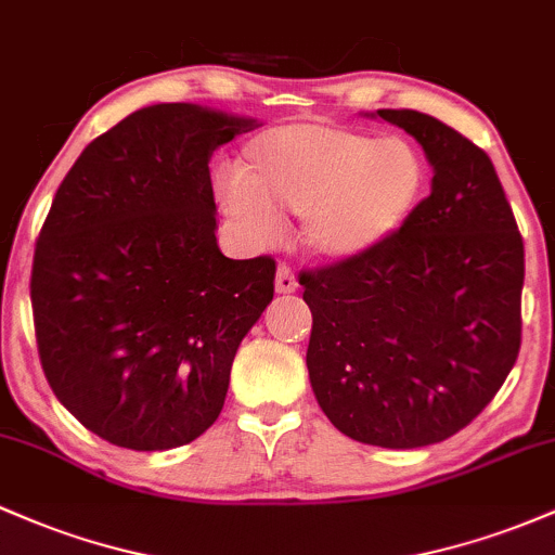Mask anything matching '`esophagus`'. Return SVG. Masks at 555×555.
Segmentation results:
<instances>
[{"instance_id": "1", "label": "esophagus", "mask_w": 555, "mask_h": 555, "mask_svg": "<svg viewBox=\"0 0 555 555\" xmlns=\"http://www.w3.org/2000/svg\"><path fill=\"white\" fill-rule=\"evenodd\" d=\"M297 289V276L289 266H279L276 271V292L279 295H289Z\"/></svg>"}]
</instances>
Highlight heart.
Returning a JSON list of instances; mask_svg holds the SVG:
<instances>
[{
    "label": "heart",
    "instance_id": "obj_1",
    "mask_svg": "<svg viewBox=\"0 0 555 555\" xmlns=\"http://www.w3.org/2000/svg\"><path fill=\"white\" fill-rule=\"evenodd\" d=\"M223 189L229 223L255 247L302 216V245L332 263L385 245L424 189V160L400 137H376L328 120H295L255 133Z\"/></svg>",
    "mask_w": 555,
    "mask_h": 555
}]
</instances>
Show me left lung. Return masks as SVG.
<instances>
[{
  "mask_svg": "<svg viewBox=\"0 0 555 555\" xmlns=\"http://www.w3.org/2000/svg\"><path fill=\"white\" fill-rule=\"evenodd\" d=\"M431 166L429 197L361 258L300 273L308 374L339 431L392 450L477 418L521 345L525 242L485 150L416 109H376Z\"/></svg>",
  "mask_w": 555,
  "mask_h": 555,
  "instance_id": "8db88e82",
  "label": "left lung"
}]
</instances>
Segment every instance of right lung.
I'll return each mask as SVG.
<instances>
[{"label": "right lung", "instance_id": "1", "mask_svg": "<svg viewBox=\"0 0 555 555\" xmlns=\"http://www.w3.org/2000/svg\"><path fill=\"white\" fill-rule=\"evenodd\" d=\"M255 118L192 102L131 113L81 152L36 242L30 302L47 382L102 440L168 450L221 413L276 263L216 240L210 157Z\"/></svg>", "mask_w": 555, "mask_h": 555}]
</instances>
